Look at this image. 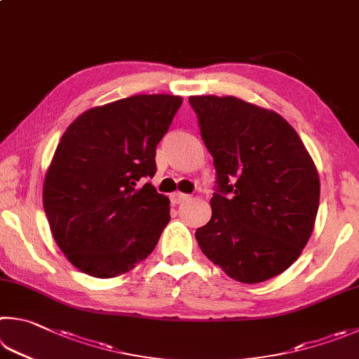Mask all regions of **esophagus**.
Listing matches in <instances>:
<instances>
[{
	"label": "esophagus",
	"mask_w": 359,
	"mask_h": 359,
	"mask_svg": "<svg viewBox=\"0 0 359 359\" xmlns=\"http://www.w3.org/2000/svg\"><path fill=\"white\" fill-rule=\"evenodd\" d=\"M188 199H190V196L185 193H180V191H175L171 194V201L174 202V204H182V202H187Z\"/></svg>",
	"instance_id": "esophagus-1"
}]
</instances>
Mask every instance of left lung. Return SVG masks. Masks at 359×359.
<instances>
[{"label": "left lung", "instance_id": "left-lung-1", "mask_svg": "<svg viewBox=\"0 0 359 359\" xmlns=\"http://www.w3.org/2000/svg\"><path fill=\"white\" fill-rule=\"evenodd\" d=\"M218 190L196 231L201 251L245 284L281 275L314 229L320 180L308 149L283 116L237 97L191 95Z\"/></svg>", "mask_w": 359, "mask_h": 359}]
</instances>
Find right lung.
I'll list each match as a JSON object with an SVG mask.
<instances>
[{"label":"right lung","instance_id":"1","mask_svg":"<svg viewBox=\"0 0 359 359\" xmlns=\"http://www.w3.org/2000/svg\"><path fill=\"white\" fill-rule=\"evenodd\" d=\"M182 97L140 94L90 108L70 123L43 180L51 236L69 262L94 278L135 269L169 223L154 177L155 149Z\"/></svg>","mask_w":359,"mask_h":359}]
</instances>
